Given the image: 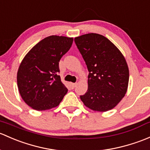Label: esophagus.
<instances>
[{
	"mask_svg": "<svg viewBox=\"0 0 150 150\" xmlns=\"http://www.w3.org/2000/svg\"><path fill=\"white\" fill-rule=\"evenodd\" d=\"M70 85H71V87H72V88H74L75 87V86H77V83H71Z\"/></svg>",
	"mask_w": 150,
	"mask_h": 150,
	"instance_id": "obj_1",
	"label": "esophagus"
}]
</instances>
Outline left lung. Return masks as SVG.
Returning <instances> with one entry per match:
<instances>
[{
  "mask_svg": "<svg viewBox=\"0 0 150 150\" xmlns=\"http://www.w3.org/2000/svg\"><path fill=\"white\" fill-rule=\"evenodd\" d=\"M75 42L87 65L88 88L80 99L93 111H107L124 98L128 88L129 72L121 52L106 37L86 34Z\"/></svg>",
  "mask_w": 150,
  "mask_h": 150,
  "instance_id": "1",
  "label": "left lung"
}]
</instances>
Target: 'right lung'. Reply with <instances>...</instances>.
Segmentation results:
<instances>
[{"mask_svg":"<svg viewBox=\"0 0 150 150\" xmlns=\"http://www.w3.org/2000/svg\"><path fill=\"white\" fill-rule=\"evenodd\" d=\"M73 39L52 35L37 44L22 60L17 85L24 102L37 111L57 106L67 93L61 81L59 62L68 52Z\"/></svg>","mask_w":150,"mask_h":150,"instance_id":"obj_1","label":"right lung"}]
</instances>
